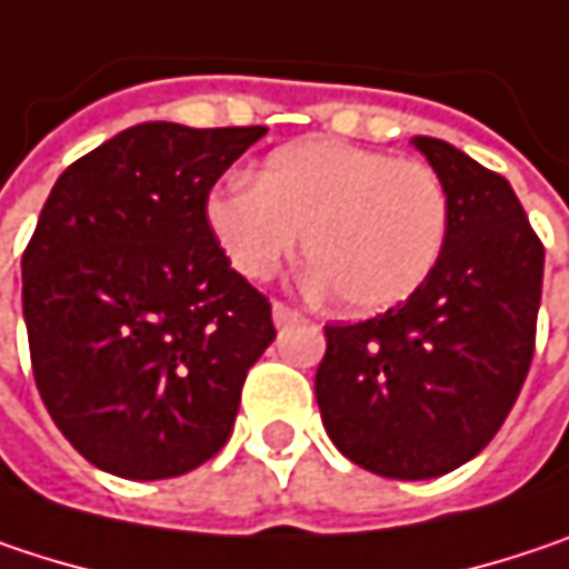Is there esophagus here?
<instances>
[{"label": "esophagus", "mask_w": 569, "mask_h": 569, "mask_svg": "<svg viewBox=\"0 0 569 569\" xmlns=\"http://www.w3.org/2000/svg\"><path fill=\"white\" fill-rule=\"evenodd\" d=\"M296 319H299V312H296L292 306L273 302V322H277V326H289V322H296Z\"/></svg>", "instance_id": "obj_1"}]
</instances>
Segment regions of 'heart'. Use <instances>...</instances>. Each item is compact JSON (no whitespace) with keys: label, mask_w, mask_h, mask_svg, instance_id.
<instances>
[{"label":"heart","mask_w":569,"mask_h":569,"mask_svg":"<svg viewBox=\"0 0 569 569\" xmlns=\"http://www.w3.org/2000/svg\"><path fill=\"white\" fill-rule=\"evenodd\" d=\"M208 228L247 280H267L302 233L309 280L345 312L375 316L410 299L437 270L449 237V194L417 159L302 139L270 152L250 181L208 194Z\"/></svg>","instance_id":"heart-1"}]
</instances>
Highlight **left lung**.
I'll list each match as a JSON object with an SVG mask.
<instances>
[{"label": "left lung", "mask_w": 569, "mask_h": 569, "mask_svg": "<svg viewBox=\"0 0 569 569\" xmlns=\"http://www.w3.org/2000/svg\"><path fill=\"white\" fill-rule=\"evenodd\" d=\"M449 194L437 270L385 316L326 326L316 400L341 456L385 479H437L479 456L535 358L543 243L498 172L413 136Z\"/></svg>", "instance_id": "8db88e82"}]
</instances>
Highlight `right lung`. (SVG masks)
I'll list each match as a JSON object with an SVG mask.
<instances>
[{
    "mask_svg": "<svg viewBox=\"0 0 569 569\" xmlns=\"http://www.w3.org/2000/svg\"><path fill=\"white\" fill-rule=\"evenodd\" d=\"M263 127L139 123L54 181L22 257L31 371L87 462L136 482L208 462L277 338L204 204Z\"/></svg>",
    "mask_w": 569,
    "mask_h": 569,
    "instance_id": "obj_1",
    "label": "right lung"
}]
</instances>
